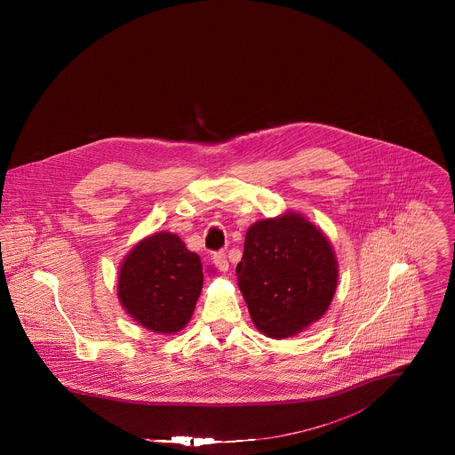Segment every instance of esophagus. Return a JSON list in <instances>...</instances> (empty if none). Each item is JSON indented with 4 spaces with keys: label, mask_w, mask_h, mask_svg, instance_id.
Segmentation results:
<instances>
[{
    "label": "esophagus",
    "mask_w": 455,
    "mask_h": 455,
    "mask_svg": "<svg viewBox=\"0 0 455 455\" xmlns=\"http://www.w3.org/2000/svg\"><path fill=\"white\" fill-rule=\"evenodd\" d=\"M213 264L222 271V273H226L228 269H229V260L226 258V254L224 252H217V254H213Z\"/></svg>",
    "instance_id": "esophagus-1"
}]
</instances>
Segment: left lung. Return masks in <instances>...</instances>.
Instances as JSON below:
<instances>
[{
  "label": "left lung",
  "mask_w": 455,
  "mask_h": 455,
  "mask_svg": "<svg viewBox=\"0 0 455 455\" xmlns=\"http://www.w3.org/2000/svg\"><path fill=\"white\" fill-rule=\"evenodd\" d=\"M236 275L254 325L285 339L323 319L336 292L338 259L323 229L285 212L247 229Z\"/></svg>",
  "instance_id": "8db88e82"
}]
</instances>
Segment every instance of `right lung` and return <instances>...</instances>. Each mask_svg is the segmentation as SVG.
<instances>
[{"label":"right lung","instance_id":"add662e5","mask_svg":"<svg viewBox=\"0 0 455 455\" xmlns=\"http://www.w3.org/2000/svg\"><path fill=\"white\" fill-rule=\"evenodd\" d=\"M201 289L199 256L168 231L140 240L119 266V303L136 324L152 332L175 334L184 329Z\"/></svg>","mask_w":455,"mask_h":455}]
</instances>
